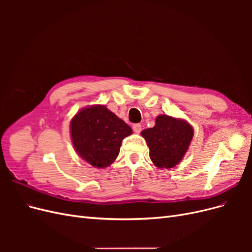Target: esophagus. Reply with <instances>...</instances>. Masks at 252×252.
<instances>
[{
  "mask_svg": "<svg viewBox=\"0 0 252 252\" xmlns=\"http://www.w3.org/2000/svg\"><path fill=\"white\" fill-rule=\"evenodd\" d=\"M132 129L135 133H140L142 130V126H141V124H133Z\"/></svg>",
  "mask_w": 252,
  "mask_h": 252,
  "instance_id": "esophagus-1",
  "label": "esophagus"
}]
</instances>
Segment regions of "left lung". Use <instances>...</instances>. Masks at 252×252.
<instances>
[{"instance_id":"8db88e82","label":"left lung","mask_w":252,"mask_h":252,"mask_svg":"<svg viewBox=\"0 0 252 252\" xmlns=\"http://www.w3.org/2000/svg\"><path fill=\"white\" fill-rule=\"evenodd\" d=\"M149 147V157L158 168H172L184 158L193 138V128L188 122L161 114L156 125L141 132Z\"/></svg>"}]
</instances>
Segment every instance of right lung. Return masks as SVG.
Instances as JSON below:
<instances>
[{"mask_svg":"<svg viewBox=\"0 0 252 252\" xmlns=\"http://www.w3.org/2000/svg\"><path fill=\"white\" fill-rule=\"evenodd\" d=\"M131 133L132 129L105 105L83 108L70 122L75 151L95 168L111 165L119 156L122 141Z\"/></svg>","mask_w":252,"mask_h":252,"instance_id":"obj_1","label":"right lung"}]
</instances>
